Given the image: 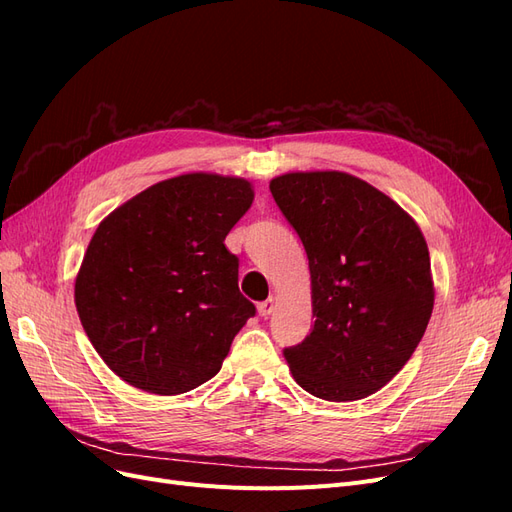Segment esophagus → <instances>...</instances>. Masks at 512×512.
Instances as JSON below:
<instances>
[{
    "label": "esophagus",
    "mask_w": 512,
    "mask_h": 512,
    "mask_svg": "<svg viewBox=\"0 0 512 512\" xmlns=\"http://www.w3.org/2000/svg\"><path fill=\"white\" fill-rule=\"evenodd\" d=\"M275 303H277V299L275 297H269L267 301H262V303H258V314L262 316V318H267L273 309H275Z\"/></svg>",
    "instance_id": "esophagus-1"
}]
</instances>
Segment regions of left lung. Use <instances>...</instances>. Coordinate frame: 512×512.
I'll return each mask as SVG.
<instances>
[{"label": "left lung", "instance_id": "left-lung-1", "mask_svg": "<svg viewBox=\"0 0 512 512\" xmlns=\"http://www.w3.org/2000/svg\"><path fill=\"white\" fill-rule=\"evenodd\" d=\"M269 190L312 275V333L284 350L292 378L327 401L380 391L431 318L436 292L421 228L393 198L339 170L286 173Z\"/></svg>", "mask_w": 512, "mask_h": 512}]
</instances>
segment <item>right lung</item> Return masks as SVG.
<instances>
[{
	"label": "right lung",
	"mask_w": 512,
	"mask_h": 512,
	"mask_svg": "<svg viewBox=\"0 0 512 512\" xmlns=\"http://www.w3.org/2000/svg\"><path fill=\"white\" fill-rule=\"evenodd\" d=\"M241 177L185 173L117 207L96 228L74 282L83 329L136 389L188 393L218 374L256 314L224 239L252 207Z\"/></svg>",
	"instance_id": "right-lung-1"
}]
</instances>
